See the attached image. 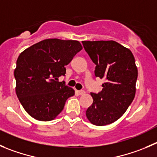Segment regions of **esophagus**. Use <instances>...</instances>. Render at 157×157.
I'll return each instance as SVG.
<instances>
[{
  "instance_id": "34e87169",
  "label": "esophagus",
  "mask_w": 157,
  "mask_h": 157,
  "mask_svg": "<svg viewBox=\"0 0 157 157\" xmlns=\"http://www.w3.org/2000/svg\"><path fill=\"white\" fill-rule=\"evenodd\" d=\"M78 95H84L85 93H86V92H85L84 90H79V91H78Z\"/></svg>"
}]
</instances>
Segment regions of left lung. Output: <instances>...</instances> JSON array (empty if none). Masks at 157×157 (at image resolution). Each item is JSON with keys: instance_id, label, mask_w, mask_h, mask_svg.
<instances>
[{"instance_id": "1", "label": "left lung", "mask_w": 157, "mask_h": 157, "mask_svg": "<svg viewBox=\"0 0 157 157\" xmlns=\"http://www.w3.org/2000/svg\"><path fill=\"white\" fill-rule=\"evenodd\" d=\"M82 44L95 65V77L105 79L101 92H91L93 102L86 116L95 126L111 124L124 114L135 97V59L129 49L114 41H87Z\"/></svg>"}]
</instances>
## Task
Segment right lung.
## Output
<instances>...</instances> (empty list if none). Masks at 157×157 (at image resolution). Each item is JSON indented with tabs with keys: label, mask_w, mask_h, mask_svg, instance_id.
Segmentation results:
<instances>
[{
	"label": "right lung",
	"mask_w": 157,
	"mask_h": 157,
	"mask_svg": "<svg viewBox=\"0 0 157 157\" xmlns=\"http://www.w3.org/2000/svg\"><path fill=\"white\" fill-rule=\"evenodd\" d=\"M82 49L80 42L45 39L25 49L17 58L14 78L16 94L25 111L34 119L50 121L63 110L74 89L59 82L66 66Z\"/></svg>",
	"instance_id": "1"
}]
</instances>
